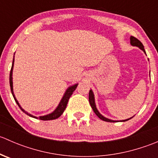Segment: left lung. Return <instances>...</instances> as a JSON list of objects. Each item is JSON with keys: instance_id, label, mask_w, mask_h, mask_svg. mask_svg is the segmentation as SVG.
<instances>
[{"instance_id": "left-lung-1", "label": "left lung", "mask_w": 158, "mask_h": 158, "mask_svg": "<svg viewBox=\"0 0 158 158\" xmlns=\"http://www.w3.org/2000/svg\"><path fill=\"white\" fill-rule=\"evenodd\" d=\"M130 44L131 45L133 46V47H138L140 49H141V50L143 51V52H144V53L146 54V52L145 50H144V46H143V44H141V41L138 40L137 38L134 37V36H131L130 37ZM89 103H90V106L91 107H92V110L94 111V112L95 113V114H96L97 116H98V118H99L100 119H102V121H105V122H119V121H114V120H111V119H109L108 118H106L105 116H103L102 114H101V113L98 111V110L97 109V107H96V105H95V95H94L93 93V91H92V89H90L89 90ZM135 116V115H134ZM133 116V117H134ZM133 117L131 118H129L128 119H125V120H120V122H126V121L129 120V119L132 118Z\"/></svg>"}]
</instances>
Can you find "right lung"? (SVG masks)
I'll return each instance as SVG.
<instances>
[{
  "label": "right lung",
  "mask_w": 158,
  "mask_h": 158,
  "mask_svg": "<svg viewBox=\"0 0 158 158\" xmlns=\"http://www.w3.org/2000/svg\"><path fill=\"white\" fill-rule=\"evenodd\" d=\"M14 59H13L12 66H11V69L10 72V86L11 93H12L13 96H14V100H15V102H17V104L18 105V106L20 107V109L22 110V111H23L25 114H27V115L30 116V117L34 118L40 119V120H43V121L54 120V119L58 118L60 116H61V114H63V111H64L65 109H66V106H67L68 101H69L70 96L73 95V92L76 90V87H77L78 84L79 83H76V84H74V85H70V86L68 87L67 89L66 90V92H65L64 94H63V97H62L61 100H60V103H59L58 106H57V107L56 108L55 110H54L53 111H52V112L49 113V114H45V115H41V116H39V117H36V116L33 115V114H30V113H28L27 111H25V110L23 109L21 106H20V103L18 102V101H17V98H16L15 95H14V88H13V69H14Z\"/></svg>",
  "instance_id": "obj_1"
}]
</instances>
